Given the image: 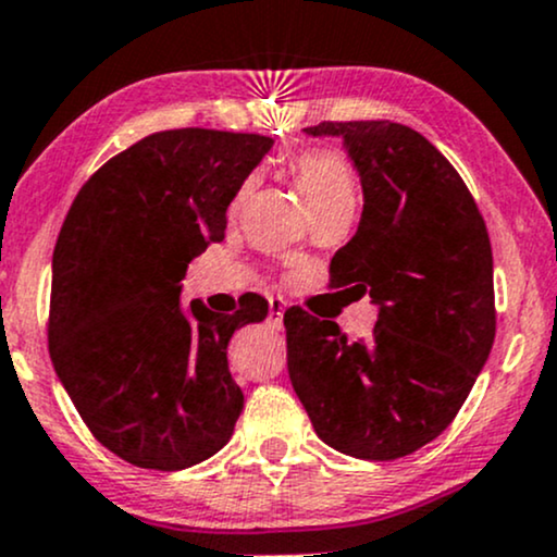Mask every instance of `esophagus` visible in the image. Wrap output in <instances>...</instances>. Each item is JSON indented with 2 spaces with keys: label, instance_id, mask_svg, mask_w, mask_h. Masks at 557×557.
Listing matches in <instances>:
<instances>
[{
  "label": "esophagus",
  "instance_id": "1",
  "mask_svg": "<svg viewBox=\"0 0 557 557\" xmlns=\"http://www.w3.org/2000/svg\"><path fill=\"white\" fill-rule=\"evenodd\" d=\"M283 314H285V300L270 298V327L272 330H283Z\"/></svg>",
  "mask_w": 557,
  "mask_h": 557
}]
</instances>
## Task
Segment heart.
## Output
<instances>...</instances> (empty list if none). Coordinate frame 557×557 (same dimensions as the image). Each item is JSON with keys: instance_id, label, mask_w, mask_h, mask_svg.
I'll use <instances>...</instances> for the list:
<instances>
[{"instance_id": "obj_1", "label": "heart", "mask_w": 557, "mask_h": 557, "mask_svg": "<svg viewBox=\"0 0 557 557\" xmlns=\"http://www.w3.org/2000/svg\"><path fill=\"white\" fill-rule=\"evenodd\" d=\"M293 175L296 183L304 190L306 201H309L311 212H327L335 207H354L356 203V177L350 164L345 162L335 151H304L293 159ZM248 190H251V181H248L238 190L233 201V212L246 203Z\"/></svg>"}]
</instances>
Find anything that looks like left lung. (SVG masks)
Instances as JSON below:
<instances>
[{"label": "left lung", "mask_w": 557, "mask_h": 557, "mask_svg": "<svg viewBox=\"0 0 557 557\" xmlns=\"http://www.w3.org/2000/svg\"><path fill=\"white\" fill-rule=\"evenodd\" d=\"M361 177L356 235L332 257V287L369 293L376 324L348 343L330 319L287 311V372L322 443L393 461L447 430L495 343L492 246L456 168L389 120L319 123Z\"/></svg>", "instance_id": "8db88e82"}]
</instances>
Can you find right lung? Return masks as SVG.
<instances>
[{
	"label": "right lung",
	"instance_id": "1",
	"mask_svg": "<svg viewBox=\"0 0 557 557\" xmlns=\"http://www.w3.org/2000/svg\"><path fill=\"white\" fill-rule=\"evenodd\" d=\"M274 140L181 127L140 138L75 196L52 257L49 356L81 419L140 469L181 471L233 437L243 389L227 343L264 298L216 314L183 277L225 238L227 207Z\"/></svg>",
	"mask_w": 557,
	"mask_h": 557
}]
</instances>
